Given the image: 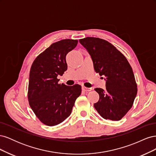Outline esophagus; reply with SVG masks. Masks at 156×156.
Wrapping results in <instances>:
<instances>
[{
  "mask_svg": "<svg viewBox=\"0 0 156 156\" xmlns=\"http://www.w3.org/2000/svg\"><path fill=\"white\" fill-rule=\"evenodd\" d=\"M82 90L84 92H88V91H90L92 88H87L85 87H82Z\"/></svg>",
  "mask_w": 156,
  "mask_h": 156,
  "instance_id": "1",
  "label": "esophagus"
}]
</instances>
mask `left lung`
I'll list each match as a JSON object with an SVG mask.
<instances>
[{
    "label": "left lung",
    "mask_w": 156,
    "mask_h": 156,
    "mask_svg": "<svg viewBox=\"0 0 156 156\" xmlns=\"http://www.w3.org/2000/svg\"><path fill=\"white\" fill-rule=\"evenodd\" d=\"M79 42L90 55L96 72L106 77V89H94L100 95L94 107L103 119L120 120L131 108L137 93L133 69L124 55L108 41L87 37Z\"/></svg>",
    "instance_id": "obj_1"
}]
</instances>
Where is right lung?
I'll use <instances>...</instances> for the list:
<instances>
[{
  "instance_id": "1",
  "label": "right lung",
  "mask_w": 156,
  "mask_h": 156,
  "mask_svg": "<svg viewBox=\"0 0 156 156\" xmlns=\"http://www.w3.org/2000/svg\"><path fill=\"white\" fill-rule=\"evenodd\" d=\"M77 43L78 40L70 39L55 42L37 56L32 64L28 100L36 116L47 126H56L67 119L81 94L79 84H59L57 79L67 70L66 56Z\"/></svg>"
}]
</instances>
